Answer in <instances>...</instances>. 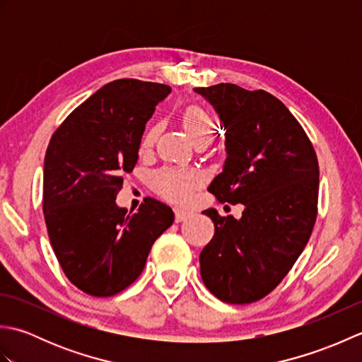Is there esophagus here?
Instances as JSON below:
<instances>
[{"label":"esophagus","instance_id":"esophagus-1","mask_svg":"<svg viewBox=\"0 0 362 362\" xmlns=\"http://www.w3.org/2000/svg\"><path fill=\"white\" fill-rule=\"evenodd\" d=\"M174 211H175V221L177 222L185 221V219H188L191 216V214H193V211L188 210V209H183V206H175Z\"/></svg>","mask_w":362,"mask_h":362}]
</instances>
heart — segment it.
Segmentation results:
<instances>
[{
    "mask_svg": "<svg viewBox=\"0 0 362 362\" xmlns=\"http://www.w3.org/2000/svg\"><path fill=\"white\" fill-rule=\"evenodd\" d=\"M183 127L194 143L199 140H211L216 132V122L209 110L201 105H191L183 112ZM153 183L160 194L171 199L188 197L199 183V174L188 169L165 168L153 177Z\"/></svg>",
    "mask_w": 362,
    "mask_h": 362,
    "instance_id": "heart-1",
    "label": "heart"
}]
</instances>
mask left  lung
I'll return each mask as SVG.
<instances>
[{
  "mask_svg": "<svg viewBox=\"0 0 362 362\" xmlns=\"http://www.w3.org/2000/svg\"><path fill=\"white\" fill-rule=\"evenodd\" d=\"M221 119L227 158L209 191L243 204L240 219L211 218L201 275L226 303H252L279 286L308 243L317 216L319 163L308 135L288 107L264 90L235 83L194 88Z\"/></svg>",
  "mask_w": 362,
  "mask_h": 362,
  "instance_id": "left-lung-1",
  "label": "left lung"
}]
</instances>
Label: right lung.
Listing matches in <instances>:
<instances>
[{
	"instance_id": "obj_1",
	"label": "right lung",
	"mask_w": 362,
	"mask_h": 362,
	"mask_svg": "<svg viewBox=\"0 0 362 362\" xmlns=\"http://www.w3.org/2000/svg\"><path fill=\"white\" fill-rule=\"evenodd\" d=\"M171 93L157 82L118 79L74 109L51 136L43 166V213L52 250L76 288L110 297L143 272L174 213L146 197L136 213L117 205L138 161L146 122Z\"/></svg>"
}]
</instances>
